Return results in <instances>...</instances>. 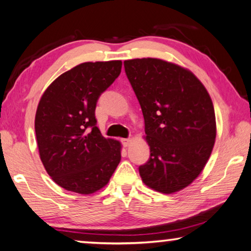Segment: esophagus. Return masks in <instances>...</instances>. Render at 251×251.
<instances>
[{
  "label": "esophagus",
  "instance_id": "esophagus-1",
  "mask_svg": "<svg viewBox=\"0 0 251 251\" xmlns=\"http://www.w3.org/2000/svg\"><path fill=\"white\" fill-rule=\"evenodd\" d=\"M131 141H132V139H131V138H128V139H122V143H123V146H125V147H129V146H130V143H131Z\"/></svg>",
  "mask_w": 251,
  "mask_h": 251
}]
</instances>
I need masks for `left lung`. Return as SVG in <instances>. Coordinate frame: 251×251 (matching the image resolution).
<instances>
[{"label": "left lung", "instance_id": "1", "mask_svg": "<svg viewBox=\"0 0 251 251\" xmlns=\"http://www.w3.org/2000/svg\"><path fill=\"white\" fill-rule=\"evenodd\" d=\"M126 75L145 118L150 159L143 183L174 194L198 178L210 158L217 126L207 89L188 69L155 57L126 60Z\"/></svg>", "mask_w": 251, "mask_h": 251}]
</instances>
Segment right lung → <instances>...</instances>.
<instances>
[{
	"mask_svg": "<svg viewBox=\"0 0 251 251\" xmlns=\"http://www.w3.org/2000/svg\"><path fill=\"white\" fill-rule=\"evenodd\" d=\"M121 67L120 60L81 63L57 76L40 99L34 122L40 158L65 190L94 194L120 162V141L101 134L94 112Z\"/></svg>",
	"mask_w": 251,
	"mask_h": 251,
	"instance_id": "right-lung-1",
	"label": "right lung"
}]
</instances>
